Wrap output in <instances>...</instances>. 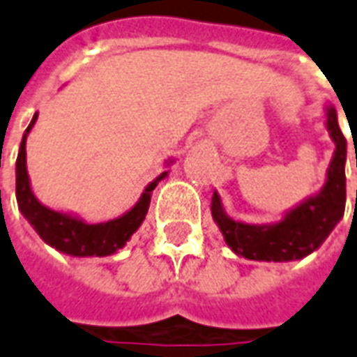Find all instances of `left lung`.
Returning a JSON list of instances; mask_svg holds the SVG:
<instances>
[{"label":"left lung","instance_id":"8db88e82","mask_svg":"<svg viewBox=\"0 0 357 357\" xmlns=\"http://www.w3.org/2000/svg\"><path fill=\"white\" fill-rule=\"evenodd\" d=\"M324 112L326 130L335 143L324 186L287 210L279 222L245 223L233 220L223 208L220 193L214 192L212 195V218L222 231L225 244L238 257L266 262L298 261L319 250L342 220L347 204V139L337 123L335 107L326 104Z\"/></svg>","mask_w":357,"mask_h":357}]
</instances>
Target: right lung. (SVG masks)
Instances as JSON below:
<instances>
[{
	"mask_svg": "<svg viewBox=\"0 0 357 357\" xmlns=\"http://www.w3.org/2000/svg\"><path fill=\"white\" fill-rule=\"evenodd\" d=\"M38 113H35L31 123L24 132L20 143V153L16 158V201L22 216L26 218L29 225L35 229V233L40 238L54 248L59 253L70 257H107L123 250L126 242L132 238V234L141 227L149 212V204L153 197V190L158 186V182L167 176L169 171H164L141 193L139 201L124 212L123 216L102 223H87L84 218L61 212L43 204L31 190V181L27 175L26 164V141L31 128L37 123ZM175 162L173 158L165 160V165Z\"/></svg>",
	"mask_w": 357,
	"mask_h": 357,
	"instance_id": "1",
	"label": "right lung"
}]
</instances>
